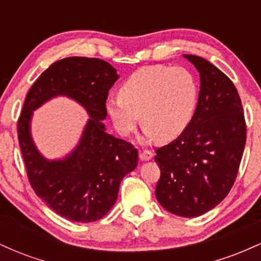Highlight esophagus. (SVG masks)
<instances>
[{
	"label": "esophagus",
	"mask_w": 261,
	"mask_h": 261,
	"mask_svg": "<svg viewBox=\"0 0 261 261\" xmlns=\"http://www.w3.org/2000/svg\"><path fill=\"white\" fill-rule=\"evenodd\" d=\"M153 157V153H152L151 151H148V149H143L142 152H140V160L146 162V161H149L151 158Z\"/></svg>",
	"instance_id": "esophagus-1"
}]
</instances>
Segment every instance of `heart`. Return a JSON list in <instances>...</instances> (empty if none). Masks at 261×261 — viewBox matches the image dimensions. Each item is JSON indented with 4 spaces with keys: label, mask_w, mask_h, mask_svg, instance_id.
Instances as JSON below:
<instances>
[{
    "label": "heart",
    "mask_w": 261,
    "mask_h": 261,
    "mask_svg": "<svg viewBox=\"0 0 261 261\" xmlns=\"http://www.w3.org/2000/svg\"><path fill=\"white\" fill-rule=\"evenodd\" d=\"M199 86L185 67L146 66L127 77L119 97L106 101L108 115L121 136H127L141 121L146 141L175 140L195 115Z\"/></svg>",
    "instance_id": "b5f03b06"
}]
</instances>
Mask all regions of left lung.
I'll return each instance as SVG.
<instances>
[{"mask_svg":"<svg viewBox=\"0 0 261 261\" xmlns=\"http://www.w3.org/2000/svg\"><path fill=\"white\" fill-rule=\"evenodd\" d=\"M182 56L200 73L199 100L187 130L155 151V197L170 214L197 217L216 207L234 184L247 127L232 81L207 60Z\"/></svg>","mask_w":261,"mask_h":261,"instance_id":"left-lung-1","label":"left lung"}]
</instances>
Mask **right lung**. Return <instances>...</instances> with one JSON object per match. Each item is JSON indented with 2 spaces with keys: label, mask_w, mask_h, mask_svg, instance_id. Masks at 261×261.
Instances as JSON below:
<instances>
[{
  "label": "right lung",
  "mask_w": 261,
  "mask_h": 261,
  "mask_svg": "<svg viewBox=\"0 0 261 261\" xmlns=\"http://www.w3.org/2000/svg\"><path fill=\"white\" fill-rule=\"evenodd\" d=\"M118 79L115 68L100 59L60 60L35 81L18 119V140L32 188L46 206L72 222L106 216L118 199L122 178L137 167V149L108 134L101 122L107 118L108 92ZM60 95L77 101L90 119L70 154L47 160L32 141L30 122L34 110Z\"/></svg>",
  "instance_id": "1"
}]
</instances>
